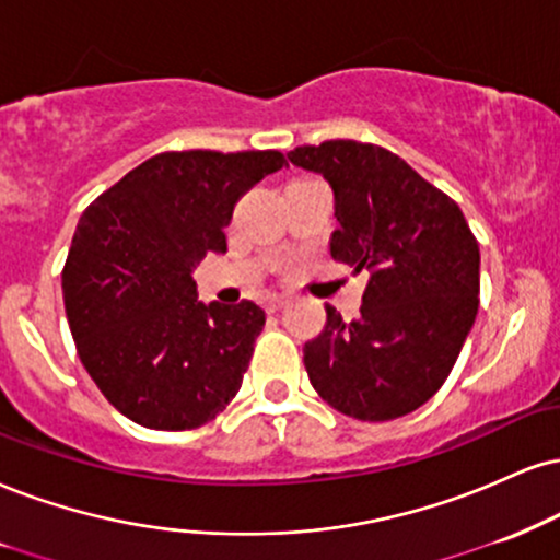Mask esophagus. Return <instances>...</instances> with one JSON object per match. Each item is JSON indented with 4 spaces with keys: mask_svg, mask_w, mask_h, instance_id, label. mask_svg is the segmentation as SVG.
<instances>
[{
    "mask_svg": "<svg viewBox=\"0 0 560 560\" xmlns=\"http://www.w3.org/2000/svg\"><path fill=\"white\" fill-rule=\"evenodd\" d=\"M285 306H288V295H269V299H267V312L269 314L280 312V308H285Z\"/></svg>",
    "mask_w": 560,
    "mask_h": 560,
    "instance_id": "esophagus-1",
    "label": "esophagus"
}]
</instances>
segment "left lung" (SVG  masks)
Listing matches in <instances>:
<instances>
[{
	"label": "left lung",
	"instance_id": "1",
	"mask_svg": "<svg viewBox=\"0 0 560 560\" xmlns=\"http://www.w3.org/2000/svg\"><path fill=\"white\" fill-rule=\"evenodd\" d=\"M288 161L335 197L329 254L365 272L361 316L303 345L312 386L342 416L395 420L446 382L478 314L480 248L444 191L389 150L355 140L295 148Z\"/></svg>",
	"mask_w": 560,
	"mask_h": 560
}]
</instances>
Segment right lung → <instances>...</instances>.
Listing matches in <instances>:
<instances>
[{"label": "right lung", "instance_id": "obj_1", "mask_svg": "<svg viewBox=\"0 0 560 560\" xmlns=\"http://www.w3.org/2000/svg\"><path fill=\"white\" fill-rule=\"evenodd\" d=\"M282 165L275 150L161 153L82 212L61 272L67 322L121 416L186 431L236 397L265 312L202 303L191 272L205 254L228 252L233 207Z\"/></svg>", "mask_w": 560, "mask_h": 560}]
</instances>
